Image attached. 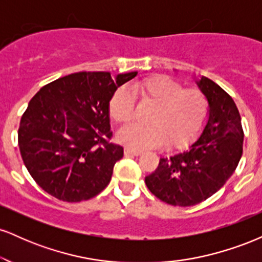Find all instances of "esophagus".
<instances>
[{
	"mask_svg": "<svg viewBox=\"0 0 262 262\" xmlns=\"http://www.w3.org/2000/svg\"><path fill=\"white\" fill-rule=\"evenodd\" d=\"M124 154L125 155H134V156H138L141 154L140 150H137V149H132V148H124Z\"/></svg>",
	"mask_w": 262,
	"mask_h": 262,
	"instance_id": "obj_1",
	"label": "esophagus"
}]
</instances>
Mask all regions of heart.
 I'll list each match as a JSON object with an SVG mask.
<instances>
[{
	"instance_id": "heart-1",
	"label": "heart",
	"mask_w": 262,
	"mask_h": 262,
	"mask_svg": "<svg viewBox=\"0 0 262 262\" xmlns=\"http://www.w3.org/2000/svg\"><path fill=\"white\" fill-rule=\"evenodd\" d=\"M132 92L144 106H152L146 124H130L119 130L117 139L134 149L166 145L170 150L188 146L200 135L209 104L197 87H183L166 75H150L132 83ZM108 114L117 124H127L135 116V103L125 87H118L108 101Z\"/></svg>"
}]
</instances>
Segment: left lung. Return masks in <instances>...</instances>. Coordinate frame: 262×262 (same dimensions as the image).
Returning <instances> with one entry per match:
<instances>
[{
	"mask_svg": "<svg viewBox=\"0 0 262 262\" xmlns=\"http://www.w3.org/2000/svg\"><path fill=\"white\" fill-rule=\"evenodd\" d=\"M198 86L209 103L202 134L186 151L160 159L154 172L145 177L150 192L171 206H194L214 194L243 155L244 130L235 102L208 77H201Z\"/></svg>",
	"mask_w": 262,
	"mask_h": 262,
	"instance_id": "1",
	"label": "left lung"
}]
</instances>
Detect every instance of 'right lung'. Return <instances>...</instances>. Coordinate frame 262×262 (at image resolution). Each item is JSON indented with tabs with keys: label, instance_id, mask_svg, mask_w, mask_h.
<instances>
[{
	"label": "right lung",
	"instance_id": "1",
	"mask_svg": "<svg viewBox=\"0 0 262 262\" xmlns=\"http://www.w3.org/2000/svg\"><path fill=\"white\" fill-rule=\"evenodd\" d=\"M137 76L82 71L41 87L20 118L18 145L35 182L64 202L97 196L112 179L123 148L111 143L108 101Z\"/></svg>",
	"mask_w": 262,
	"mask_h": 262
}]
</instances>
